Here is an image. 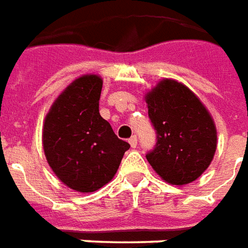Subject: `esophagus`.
I'll return each instance as SVG.
<instances>
[{
  "instance_id": "1",
  "label": "esophagus",
  "mask_w": 248,
  "mask_h": 248,
  "mask_svg": "<svg viewBox=\"0 0 248 248\" xmlns=\"http://www.w3.org/2000/svg\"><path fill=\"white\" fill-rule=\"evenodd\" d=\"M128 141H129V144H131V147H132V148H136V145H138V138H136V135L131 136Z\"/></svg>"
}]
</instances>
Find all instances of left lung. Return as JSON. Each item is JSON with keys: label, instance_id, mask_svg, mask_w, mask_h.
Segmentation results:
<instances>
[{"label": "left lung", "instance_id": "1", "mask_svg": "<svg viewBox=\"0 0 248 248\" xmlns=\"http://www.w3.org/2000/svg\"><path fill=\"white\" fill-rule=\"evenodd\" d=\"M156 144L147 160L166 182L183 186L196 180L217 149V128L200 100L180 82L163 80L147 94Z\"/></svg>", "mask_w": 248, "mask_h": 248}]
</instances>
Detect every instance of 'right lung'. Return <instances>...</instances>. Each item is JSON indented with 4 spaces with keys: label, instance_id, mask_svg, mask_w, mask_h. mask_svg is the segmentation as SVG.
I'll list each match as a JSON object with an SVG mask.
<instances>
[{
    "label": "right lung",
    "instance_id": "right-lung-1",
    "mask_svg": "<svg viewBox=\"0 0 248 248\" xmlns=\"http://www.w3.org/2000/svg\"><path fill=\"white\" fill-rule=\"evenodd\" d=\"M103 80L77 78L45 117L44 152L60 180L78 192H93L115 176L129 144L115 135L99 112Z\"/></svg>",
    "mask_w": 248,
    "mask_h": 248
}]
</instances>
